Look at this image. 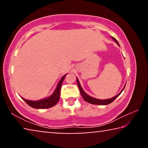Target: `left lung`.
Returning a JSON list of instances; mask_svg holds the SVG:
<instances>
[{"label":"left lung","mask_w":148,"mask_h":148,"mask_svg":"<svg viewBox=\"0 0 148 148\" xmlns=\"http://www.w3.org/2000/svg\"><path fill=\"white\" fill-rule=\"evenodd\" d=\"M112 39L114 40L116 42V43L118 45V46H119V44L118 43V42L117 41V40L114 38V37L112 36ZM76 79H77V86H78V88H79V90L80 91V93H81V95L82 97V98L84 99V101H86V102H89V103L90 104H97V105H107V104H109L111 103V102H113L115 99H116L117 97L119 96V95L121 93L122 91H123V89L125 88V85L123 88V89L121 90V91H120V92L119 94H117L116 96H115L114 97H112V98L111 99H104V100H101V99H95V98H93V97H92L91 96H89V95H87L86 92H85L84 91V89H82V87L81 86V85H80L79 84V82L78 79H77V77H76Z\"/></svg>","instance_id":"8db88e82"}]
</instances>
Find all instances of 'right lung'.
Returning a JSON list of instances; mask_svg holds the SVG:
<instances>
[{"label":"right lung","mask_w":148,"mask_h":148,"mask_svg":"<svg viewBox=\"0 0 148 148\" xmlns=\"http://www.w3.org/2000/svg\"><path fill=\"white\" fill-rule=\"evenodd\" d=\"M67 75L65 74L61 77V79L59 80V82L57 84V86L56 87V89L53 91L49 97H47L43 99L39 100V101H29V100H26L23 98L21 99L26 102V103L29 105V106H31L33 108L36 109H44V108H51L56 105L57 102H59L60 99V94H61V85L62 84V82Z\"/></svg>","instance_id":"obj_1"}]
</instances>
